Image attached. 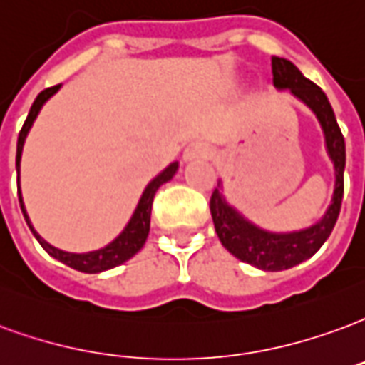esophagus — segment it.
I'll list each match as a JSON object with an SVG mask.
<instances>
[{
    "mask_svg": "<svg viewBox=\"0 0 365 365\" xmlns=\"http://www.w3.org/2000/svg\"><path fill=\"white\" fill-rule=\"evenodd\" d=\"M209 155V148L205 143H191L190 147L185 148V153H183V160L190 162V160H197V158H205V156Z\"/></svg>",
    "mask_w": 365,
    "mask_h": 365,
    "instance_id": "34e87169",
    "label": "esophagus"
}]
</instances>
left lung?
Returning a JSON list of instances; mask_svg holds the SVG:
<instances>
[{
    "instance_id": "obj_1",
    "label": "left lung",
    "mask_w": 365,
    "mask_h": 365,
    "mask_svg": "<svg viewBox=\"0 0 365 365\" xmlns=\"http://www.w3.org/2000/svg\"><path fill=\"white\" fill-rule=\"evenodd\" d=\"M272 83L279 91L288 88L298 100H302L315 118L325 135L327 155L334 166V191L331 205L325 215L309 228L296 232H269L250 222L240 215L220 193V183L210 197V215L215 222L218 240L234 257L244 263L257 267L261 271H284L299 265L315 255L325 240L331 236L339 212H341L342 193H344V166H346V147L341 128L336 123L329 98L319 86L306 79L292 61L284 58H272Z\"/></svg>"
}]
</instances>
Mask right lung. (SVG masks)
<instances>
[{
	"label": "right lung",
	"mask_w": 365,
	"mask_h": 365,
	"mask_svg": "<svg viewBox=\"0 0 365 365\" xmlns=\"http://www.w3.org/2000/svg\"><path fill=\"white\" fill-rule=\"evenodd\" d=\"M59 86H50V88H46L42 93L36 96V100L32 102L31 112L26 115V120H24L23 129L19 131V139H17V187H19V203H21V210H23L24 220L29 224V228L34 234V237L38 240V244L44 247L53 259H58L61 263H66L67 267H71L75 271L81 272H88V274H94V272H102L108 271V269H114V267L121 265V263H125L128 259H131L137 253V251L141 250L145 242H147L148 230H150V209H153V199H155V193L158 191L162 183L170 182L174 174L178 172V162H172L170 166L162 170L160 174L153 178L148 185L143 191L141 199H139V203H137V209L129 218V222L125 224V228L121 230V234L115 240H112L110 244L104 245V247H100L96 251H86V253H69V251H61L58 247H53L46 242L44 237L40 236L38 232L34 230V226L31 224V218L26 215V209H24L23 203V195H21V182H19V168H21V155H23V145L24 139H26V135L31 131L32 123L36 120V115L42 110V106L46 104V100H50L53 94L58 93Z\"/></svg>",
	"instance_id": "obj_1"
}]
</instances>
